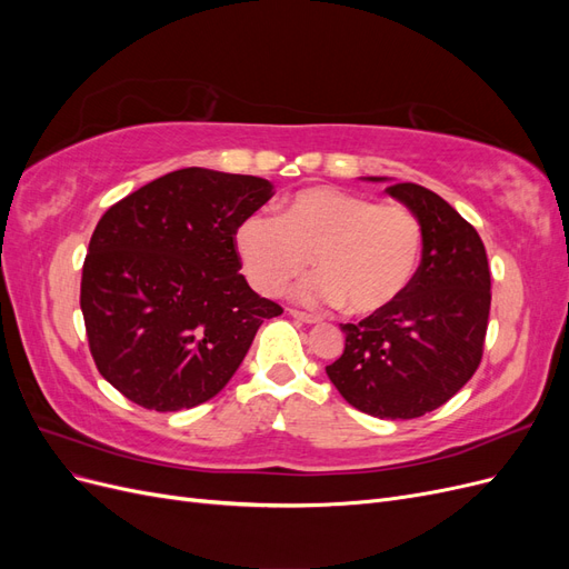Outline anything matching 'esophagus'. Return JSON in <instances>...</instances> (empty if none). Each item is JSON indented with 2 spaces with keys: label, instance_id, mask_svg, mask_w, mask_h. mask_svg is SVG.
Here are the masks:
<instances>
[{
  "label": "esophagus",
  "instance_id": "1",
  "mask_svg": "<svg viewBox=\"0 0 569 569\" xmlns=\"http://www.w3.org/2000/svg\"><path fill=\"white\" fill-rule=\"evenodd\" d=\"M289 313L295 316L297 320L306 322V325H316V322H320V318H318V316H311V313H303V311H289Z\"/></svg>",
  "mask_w": 569,
  "mask_h": 569
}]
</instances>
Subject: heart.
<instances>
[{"label": "heart", "mask_w": 569, "mask_h": 569, "mask_svg": "<svg viewBox=\"0 0 569 569\" xmlns=\"http://www.w3.org/2000/svg\"><path fill=\"white\" fill-rule=\"evenodd\" d=\"M234 247L256 291L280 295L313 263L318 274L297 297L308 306L377 313L399 299L420 266L422 226L406 203H375L337 187L291 194L282 216L253 213L237 228Z\"/></svg>", "instance_id": "b5f03b06"}]
</instances>
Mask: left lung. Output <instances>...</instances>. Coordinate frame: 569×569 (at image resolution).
Returning a JSON list of instances; mask_svg holds the SVG:
<instances>
[{
    "label": "left lung",
    "mask_w": 569,
    "mask_h": 569,
    "mask_svg": "<svg viewBox=\"0 0 569 569\" xmlns=\"http://www.w3.org/2000/svg\"><path fill=\"white\" fill-rule=\"evenodd\" d=\"M385 192L420 218L422 261L391 306L358 325H341L347 347L325 372L353 408L382 420H410L443 406L479 368L491 272L477 230L449 201L416 182Z\"/></svg>",
    "instance_id": "left-lung-1"
}]
</instances>
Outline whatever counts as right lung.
I'll use <instances>...</instances> for the list:
<instances>
[{
  "mask_svg": "<svg viewBox=\"0 0 569 569\" xmlns=\"http://www.w3.org/2000/svg\"><path fill=\"white\" fill-rule=\"evenodd\" d=\"M272 194L263 178L182 168L101 216L80 308L97 370L126 399L159 412L213 399L282 313L239 274L234 247Z\"/></svg>",
  "mask_w": 569,
  "mask_h": 569,
  "instance_id": "1",
  "label": "right lung"
}]
</instances>
